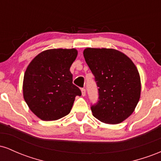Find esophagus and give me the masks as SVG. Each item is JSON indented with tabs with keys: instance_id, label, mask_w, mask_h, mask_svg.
<instances>
[{
	"instance_id": "esophagus-1",
	"label": "esophagus",
	"mask_w": 161,
	"mask_h": 161,
	"mask_svg": "<svg viewBox=\"0 0 161 161\" xmlns=\"http://www.w3.org/2000/svg\"><path fill=\"white\" fill-rule=\"evenodd\" d=\"M81 92H82V96L86 95V89H85L84 88H82V89H81Z\"/></svg>"
}]
</instances>
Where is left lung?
<instances>
[{
    "instance_id": "left-lung-1",
    "label": "left lung",
    "mask_w": 161,
    "mask_h": 161,
    "mask_svg": "<svg viewBox=\"0 0 161 161\" xmlns=\"http://www.w3.org/2000/svg\"><path fill=\"white\" fill-rule=\"evenodd\" d=\"M83 54L98 87V101L91 107L93 116L108 124L122 123L133 113L140 98L137 68L115 49L88 47Z\"/></svg>"
}]
</instances>
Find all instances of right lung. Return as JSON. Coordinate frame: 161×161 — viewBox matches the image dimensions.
<instances>
[{
  "mask_svg": "<svg viewBox=\"0 0 161 161\" xmlns=\"http://www.w3.org/2000/svg\"><path fill=\"white\" fill-rule=\"evenodd\" d=\"M78 52L72 49L42 51L31 61L24 74L23 97L41 119L57 120L69 114L80 89L73 84L70 66Z\"/></svg>",
  "mask_w": 161,
  "mask_h": 161,
  "instance_id": "1",
  "label": "right lung"
}]
</instances>
